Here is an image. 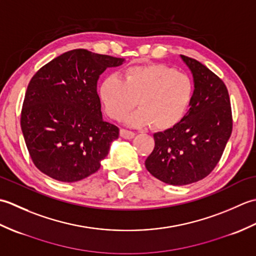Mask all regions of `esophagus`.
Returning <instances> with one entry per match:
<instances>
[{
	"label": "esophagus",
	"instance_id": "34e87169",
	"mask_svg": "<svg viewBox=\"0 0 256 256\" xmlns=\"http://www.w3.org/2000/svg\"><path fill=\"white\" fill-rule=\"evenodd\" d=\"M120 135L125 140H131L135 136V133L132 132V131H128V130H124V128H121L120 130Z\"/></svg>",
	"mask_w": 256,
	"mask_h": 256
}]
</instances>
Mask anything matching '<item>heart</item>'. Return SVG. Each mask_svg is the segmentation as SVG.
<instances>
[{
    "label": "heart",
    "instance_id": "b5f03b06",
    "mask_svg": "<svg viewBox=\"0 0 256 256\" xmlns=\"http://www.w3.org/2000/svg\"><path fill=\"white\" fill-rule=\"evenodd\" d=\"M99 99L106 116L133 126L167 130L186 116L194 96V84L187 74L162 64H135L124 70L123 79L108 76L99 86Z\"/></svg>",
    "mask_w": 256,
    "mask_h": 256
}]
</instances>
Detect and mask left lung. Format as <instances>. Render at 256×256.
I'll use <instances>...</instances> for the list:
<instances>
[{
	"label": "left lung",
	"mask_w": 256,
	"mask_h": 256,
	"mask_svg": "<svg viewBox=\"0 0 256 256\" xmlns=\"http://www.w3.org/2000/svg\"><path fill=\"white\" fill-rule=\"evenodd\" d=\"M180 57L194 77L190 108L175 126L154 134L155 148L145 160L152 175L172 186L208 176L232 133L230 98L224 81L196 59Z\"/></svg>",
	"instance_id": "obj_1"
}]
</instances>
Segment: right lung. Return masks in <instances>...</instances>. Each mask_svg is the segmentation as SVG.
<instances>
[{"label":"right lung","instance_id":"add662e5","mask_svg":"<svg viewBox=\"0 0 256 256\" xmlns=\"http://www.w3.org/2000/svg\"><path fill=\"white\" fill-rule=\"evenodd\" d=\"M124 58L74 50L42 66L27 86L20 128L34 165L45 175L74 182L94 174L118 128L102 118L100 74Z\"/></svg>","mask_w":256,"mask_h":256}]
</instances>
